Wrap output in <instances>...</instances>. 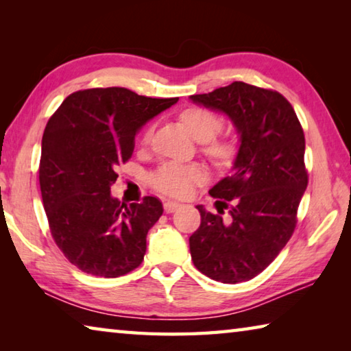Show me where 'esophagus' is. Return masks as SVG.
<instances>
[{"label": "esophagus", "instance_id": "34e87169", "mask_svg": "<svg viewBox=\"0 0 351 351\" xmlns=\"http://www.w3.org/2000/svg\"><path fill=\"white\" fill-rule=\"evenodd\" d=\"M178 207H180V203H175V201H165L164 203V210L167 213L175 212Z\"/></svg>", "mask_w": 351, "mask_h": 351}]
</instances>
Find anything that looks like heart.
Segmentation results:
<instances>
[{
	"instance_id": "obj_1",
	"label": "heart",
	"mask_w": 351,
	"mask_h": 351,
	"mask_svg": "<svg viewBox=\"0 0 351 351\" xmlns=\"http://www.w3.org/2000/svg\"><path fill=\"white\" fill-rule=\"evenodd\" d=\"M181 122L187 127L190 134L203 144V152L212 161L218 164L228 162L234 156V142L228 138H218L224 128L223 119L212 110L203 106H192L181 112ZM153 127L145 130L142 141L150 142ZM207 171L201 164H180L175 161L162 162L152 171L150 182L158 192L170 195V197H186L193 189L195 184L206 180Z\"/></svg>"
}]
</instances>
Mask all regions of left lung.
Returning <instances> with one entry per match:
<instances>
[{"instance_id":"obj_1","label":"left lung","mask_w":351,"mask_h":351,"mask_svg":"<svg viewBox=\"0 0 351 351\" xmlns=\"http://www.w3.org/2000/svg\"><path fill=\"white\" fill-rule=\"evenodd\" d=\"M193 102L219 110L241 134L234 171L210 189L219 215L198 206L201 224L189 239L193 265L221 283L247 282L274 261L294 234L308 186L305 134L280 93L234 82ZM229 208L228 220L221 213Z\"/></svg>"}]
</instances>
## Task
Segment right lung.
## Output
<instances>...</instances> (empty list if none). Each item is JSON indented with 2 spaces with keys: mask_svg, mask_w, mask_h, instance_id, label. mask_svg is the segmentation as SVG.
I'll use <instances>...</instances> for the list:
<instances>
[{
  "mask_svg": "<svg viewBox=\"0 0 351 351\" xmlns=\"http://www.w3.org/2000/svg\"><path fill=\"white\" fill-rule=\"evenodd\" d=\"M176 102L121 86L88 88L69 94L47 121L38 167L47 223L64 257L86 274L121 277L144 260L162 203H121L110 187L132 158L138 130Z\"/></svg>",
  "mask_w": 351,
  "mask_h": 351,
  "instance_id": "1",
  "label": "right lung"
}]
</instances>
